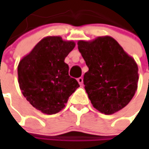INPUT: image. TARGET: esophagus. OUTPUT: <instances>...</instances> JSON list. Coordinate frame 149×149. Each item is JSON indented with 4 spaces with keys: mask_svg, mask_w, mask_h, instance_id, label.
Segmentation results:
<instances>
[{
    "mask_svg": "<svg viewBox=\"0 0 149 149\" xmlns=\"http://www.w3.org/2000/svg\"><path fill=\"white\" fill-rule=\"evenodd\" d=\"M77 81H78V83L80 85H82V84H83V78H81V77L78 78Z\"/></svg>",
    "mask_w": 149,
    "mask_h": 149,
    "instance_id": "34e87169",
    "label": "esophagus"
}]
</instances>
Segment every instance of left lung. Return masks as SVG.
<instances>
[{"instance_id":"left-lung-1","label":"left lung","mask_w":149,"mask_h":149,"mask_svg":"<svg viewBox=\"0 0 149 149\" xmlns=\"http://www.w3.org/2000/svg\"><path fill=\"white\" fill-rule=\"evenodd\" d=\"M78 49L89 68L84 84L94 108L113 114L129 104L138 89L139 68L111 36L79 40Z\"/></svg>"}]
</instances>
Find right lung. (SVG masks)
<instances>
[{"label":"right lung","instance_id":"right-lung-1","mask_svg":"<svg viewBox=\"0 0 149 149\" xmlns=\"http://www.w3.org/2000/svg\"><path fill=\"white\" fill-rule=\"evenodd\" d=\"M73 40L60 36L43 38L19 62L18 83L24 97L45 114L62 110L69 97L79 87L69 75L65 59L74 48Z\"/></svg>","mask_w":149,"mask_h":149}]
</instances>
